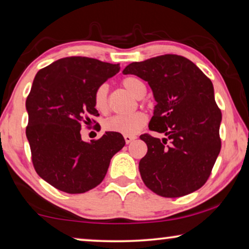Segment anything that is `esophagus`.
<instances>
[{"label": "esophagus", "mask_w": 249, "mask_h": 249, "mask_svg": "<svg viewBox=\"0 0 249 249\" xmlns=\"http://www.w3.org/2000/svg\"><path fill=\"white\" fill-rule=\"evenodd\" d=\"M136 139V137H132V136H124V140H125V143H130L131 142Z\"/></svg>", "instance_id": "obj_1"}]
</instances>
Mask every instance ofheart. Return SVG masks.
<instances>
[{
    "instance_id": "obj_1",
    "label": "heart",
    "mask_w": 249,
    "mask_h": 249,
    "mask_svg": "<svg viewBox=\"0 0 249 249\" xmlns=\"http://www.w3.org/2000/svg\"><path fill=\"white\" fill-rule=\"evenodd\" d=\"M122 86L136 99H142L146 93L145 84L137 77H125L122 81ZM94 106L99 112L107 111V86L100 85L94 93ZM147 118L143 113L137 112L130 116H114L107 119L104 124V128L107 131L118 132L124 136H135L143 125L146 124Z\"/></svg>"
}]
</instances>
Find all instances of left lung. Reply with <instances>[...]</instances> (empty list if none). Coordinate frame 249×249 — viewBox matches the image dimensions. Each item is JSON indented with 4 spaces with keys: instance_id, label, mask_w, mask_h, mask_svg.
I'll use <instances>...</instances> for the list:
<instances>
[{
    "instance_id": "left-lung-1",
    "label": "left lung",
    "mask_w": 249,
    "mask_h": 249,
    "mask_svg": "<svg viewBox=\"0 0 249 249\" xmlns=\"http://www.w3.org/2000/svg\"><path fill=\"white\" fill-rule=\"evenodd\" d=\"M122 73L148 83L156 101L148 127L165 136L161 140L140 136L148 147L139 161L145 185L164 197L199 190L221 148V111L212 82L196 64L178 55L131 63Z\"/></svg>"
}]
</instances>
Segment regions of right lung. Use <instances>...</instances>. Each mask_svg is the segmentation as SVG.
<instances>
[{
  "label": "right lung",
  "instance_id": "right-lung-1",
  "mask_svg": "<svg viewBox=\"0 0 249 249\" xmlns=\"http://www.w3.org/2000/svg\"><path fill=\"white\" fill-rule=\"evenodd\" d=\"M120 71L119 64L66 57L36 75L26 101L27 138L42 179L63 192L84 193L103 181L110 160L124 146L121 133L106 131L84 142L81 124L98 117L94 93Z\"/></svg>",
  "mask_w": 249,
  "mask_h": 249
}]
</instances>
